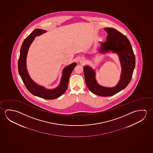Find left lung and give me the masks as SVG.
<instances>
[{
  "label": "left lung",
  "instance_id": "1",
  "mask_svg": "<svg viewBox=\"0 0 153 153\" xmlns=\"http://www.w3.org/2000/svg\"><path fill=\"white\" fill-rule=\"evenodd\" d=\"M108 33L107 40L102 43L101 52L111 51L117 53L120 58L122 72L119 83L115 87L105 88L98 84L95 79V73L92 69L84 67L85 82L88 88L93 93L102 97L114 95L125 88L130 82L135 68V55L130 42L125 35L113 28L104 29Z\"/></svg>",
  "mask_w": 153,
  "mask_h": 153
}]
</instances>
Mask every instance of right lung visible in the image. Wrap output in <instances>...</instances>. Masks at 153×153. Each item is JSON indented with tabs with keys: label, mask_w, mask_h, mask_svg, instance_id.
Segmentation results:
<instances>
[{
	"label": "right lung",
	"mask_w": 153,
	"mask_h": 153,
	"mask_svg": "<svg viewBox=\"0 0 153 153\" xmlns=\"http://www.w3.org/2000/svg\"><path fill=\"white\" fill-rule=\"evenodd\" d=\"M46 32V30L37 29L25 39L21 48L20 54L18 60V70L25 87L31 94L44 99L52 100L60 97L65 93L68 87L70 75L77 63H73L64 69L60 84L54 90L46 89L33 82L26 68V58L28 49L35 37Z\"/></svg>",
	"instance_id": "obj_1"
}]
</instances>
